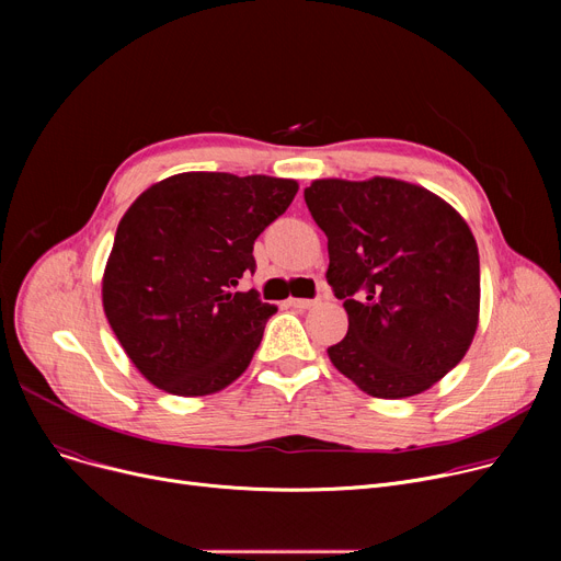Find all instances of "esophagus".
Returning a JSON list of instances; mask_svg holds the SVG:
<instances>
[{
  "mask_svg": "<svg viewBox=\"0 0 561 561\" xmlns=\"http://www.w3.org/2000/svg\"><path fill=\"white\" fill-rule=\"evenodd\" d=\"M320 300L316 298V300H307V298H288V307H296V309H311V307H316Z\"/></svg>",
  "mask_w": 561,
  "mask_h": 561,
  "instance_id": "obj_1",
  "label": "esophagus"
}]
</instances>
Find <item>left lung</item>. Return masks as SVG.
<instances>
[{
	"mask_svg": "<svg viewBox=\"0 0 561 561\" xmlns=\"http://www.w3.org/2000/svg\"><path fill=\"white\" fill-rule=\"evenodd\" d=\"M305 202L328 236V282L347 311L330 362L373 398L432 389L478 332L473 231L446 199L393 176L316 180Z\"/></svg>",
	"mask_w": 561,
	"mask_h": 561,
	"instance_id": "left-lung-1",
	"label": "left lung"
}]
</instances>
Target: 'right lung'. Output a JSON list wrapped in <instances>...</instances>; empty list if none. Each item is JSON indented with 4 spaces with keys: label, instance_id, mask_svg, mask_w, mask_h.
<instances>
[{
    "label": "right lung",
    "instance_id": "obj_1",
    "mask_svg": "<svg viewBox=\"0 0 561 561\" xmlns=\"http://www.w3.org/2000/svg\"><path fill=\"white\" fill-rule=\"evenodd\" d=\"M298 193L268 174L182 172L140 193L115 231L102 305L131 364L172 396H211L250 366L277 311L256 290V236Z\"/></svg>",
    "mask_w": 561,
    "mask_h": 561
}]
</instances>
